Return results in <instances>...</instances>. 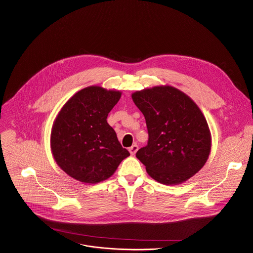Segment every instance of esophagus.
<instances>
[{
  "label": "esophagus",
  "instance_id": "1",
  "mask_svg": "<svg viewBox=\"0 0 253 253\" xmlns=\"http://www.w3.org/2000/svg\"><path fill=\"white\" fill-rule=\"evenodd\" d=\"M138 149H139V146L137 144H134L131 147H129V152L131 153V155H135L136 152L138 151Z\"/></svg>",
  "mask_w": 253,
  "mask_h": 253
}]
</instances>
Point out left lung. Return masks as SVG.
Instances as JSON below:
<instances>
[{"instance_id":"1","label":"left lung","mask_w":253,"mask_h":253,"mask_svg":"<svg viewBox=\"0 0 253 253\" xmlns=\"http://www.w3.org/2000/svg\"><path fill=\"white\" fill-rule=\"evenodd\" d=\"M132 99L147 126V145L136 154L147 173L165 185L192 177L205 166L211 148L207 119L196 103L170 85L136 91Z\"/></svg>"}]
</instances>
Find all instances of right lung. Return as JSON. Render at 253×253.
<instances>
[{
	"label": "right lung",
	"mask_w": 253,
	"mask_h": 253,
	"mask_svg": "<svg viewBox=\"0 0 253 253\" xmlns=\"http://www.w3.org/2000/svg\"><path fill=\"white\" fill-rule=\"evenodd\" d=\"M121 94L88 86L73 95L57 114L50 148L57 165L71 177L88 184L104 181L130 155L107 121Z\"/></svg>",
	"instance_id": "1"
}]
</instances>
